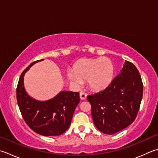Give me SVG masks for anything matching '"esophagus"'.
<instances>
[{"label": "esophagus", "instance_id": "obj_1", "mask_svg": "<svg viewBox=\"0 0 158 158\" xmlns=\"http://www.w3.org/2000/svg\"><path fill=\"white\" fill-rule=\"evenodd\" d=\"M86 97L87 94L84 93V92H81V93H80V98H81V100H84L86 99Z\"/></svg>", "mask_w": 158, "mask_h": 158}]
</instances>
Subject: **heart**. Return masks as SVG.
<instances>
[{"mask_svg":"<svg viewBox=\"0 0 158 158\" xmlns=\"http://www.w3.org/2000/svg\"><path fill=\"white\" fill-rule=\"evenodd\" d=\"M113 65L107 58L84 59L74 67V70L68 72V77L77 86L87 80L88 86L94 90L107 87L113 79Z\"/></svg>","mask_w":158,"mask_h":158,"instance_id":"heart-1","label":"heart"}]
</instances>
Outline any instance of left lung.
I'll return each mask as SVG.
<instances>
[{
	"label": "left lung",
	"instance_id": "obj_1",
	"mask_svg": "<svg viewBox=\"0 0 158 158\" xmlns=\"http://www.w3.org/2000/svg\"><path fill=\"white\" fill-rule=\"evenodd\" d=\"M142 95L143 84L139 71L133 64L126 61L107 88L87 97L97 128L113 135L128 127L136 118Z\"/></svg>",
	"mask_w": 158,
	"mask_h": 158
}]
</instances>
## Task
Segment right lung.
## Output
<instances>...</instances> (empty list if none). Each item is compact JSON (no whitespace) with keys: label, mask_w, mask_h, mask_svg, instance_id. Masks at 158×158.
<instances>
[{"label":"right lung","mask_w":158,"mask_h":158,"mask_svg":"<svg viewBox=\"0 0 158 158\" xmlns=\"http://www.w3.org/2000/svg\"><path fill=\"white\" fill-rule=\"evenodd\" d=\"M36 61L21 74L16 88V98L23 118L31 130L44 136H58L66 131L71 124L76 107L79 103V92L61 91L45 102L31 98L24 88L23 77Z\"/></svg>","instance_id":"1"}]
</instances>
